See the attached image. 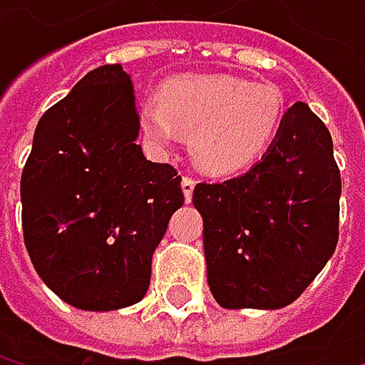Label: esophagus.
<instances>
[{
  "mask_svg": "<svg viewBox=\"0 0 365 365\" xmlns=\"http://www.w3.org/2000/svg\"><path fill=\"white\" fill-rule=\"evenodd\" d=\"M194 178H192V175H187V173H185V175H183L182 178V190H183V196H185V200H187V202H190V200H192V192H194Z\"/></svg>",
  "mask_w": 365,
  "mask_h": 365,
  "instance_id": "1",
  "label": "esophagus"
}]
</instances>
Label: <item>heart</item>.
Here are the masks:
<instances>
[{
	"mask_svg": "<svg viewBox=\"0 0 365 365\" xmlns=\"http://www.w3.org/2000/svg\"><path fill=\"white\" fill-rule=\"evenodd\" d=\"M285 120V95L274 84L230 76H180L163 86L160 103L141 108V124L163 148L192 133L196 160L215 173L257 160Z\"/></svg>",
	"mask_w": 365,
	"mask_h": 365,
	"instance_id": "obj_1",
	"label": "heart"
}]
</instances>
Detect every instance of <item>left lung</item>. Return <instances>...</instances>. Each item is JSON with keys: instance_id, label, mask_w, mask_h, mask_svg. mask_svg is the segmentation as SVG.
<instances>
[{"instance_id": "8db88e82", "label": "left lung", "mask_w": 365, "mask_h": 365, "mask_svg": "<svg viewBox=\"0 0 365 365\" xmlns=\"http://www.w3.org/2000/svg\"><path fill=\"white\" fill-rule=\"evenodd\" d=\"M207 277L224 309H283L338 243L340 169L328 126L294 103L264 158L243 175L200 182Z\"/></svg>"}]
</instances>
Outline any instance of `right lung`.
<instances>
[{
    "label": "right lung",
    "mask_w": 365,
    "mask_h": 365,
    "mask_svg": "<svg viewBox=\"0 0 365 365\" xmlns=\"http://www.w3.org/2000/svg\"><path fill=\"white\" fill-rule=\"evenodd\" d=\"M137 133L120 65L86 73L37 122L21 178L23 237L43 283L82 311L145 296L152 254L183 205L182 175L148 160Z\"/></svg>",
    "instance_id": "right-lung-1"
}]
</instances>
